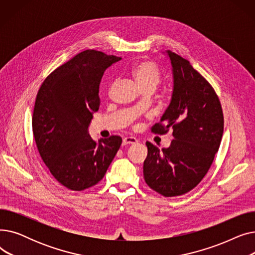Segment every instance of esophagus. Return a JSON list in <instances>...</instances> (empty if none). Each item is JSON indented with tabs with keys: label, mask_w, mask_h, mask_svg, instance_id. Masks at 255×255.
Masks as SVG:
<instances>
[{
	"label": "esophagus",
	"mask_w": 255,
	"mask_h": 255,
	"mask_svg": "<svg viewBox=\"0 0 255 255\" xmlns=\"http://www.w3.org/2000/svg\"><path fill=\"white\" fill-rule=\"evenodd\" d=\"M137 142V139L135 137H132V136H128V137H125L122 141V144L123 145H127V144H134Z\"/></svg>",
	"instance_id": "1"
}]
</instances>
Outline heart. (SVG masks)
Listing matches in <instances>:
<instances>
[{"label":"heart","instance_id":"obj_1","mask_svg":"<svg viewBox=\"0 0 255 255\" xmlns=\"http://www.w3.org/2000/svg\"><path fill=\"white\" fill-rule=\"evenodd\" d=\"M131 75L134 78L136 85L140 90L142 89H156L160 83V70L157 65L150 61H141L136 63L131 69Z\"/></svg>","mask_w":255,"mask_h":255}]
</instances>
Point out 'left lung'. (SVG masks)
<instances>
[{
	"mask_svg": "<svg viewBox=\"0 0 255 255\" xmlns=\"http://www.w3.org/2000/svg\"><path fill=\"white\" fill-rule=\"evenodd\" d=\"M173 87L170 103L152 131L172 129L170 145L159 150L146 141L143 177L150 188L165 197L192 190L208 172L223 134V113L218 96L191 64L170 50Z\"/></svg>",
	"mask_w": 255,
	"mask_h": 255,
	"instance_id": "left-lung-1",
	"label": "left lung"
}]
</instances>
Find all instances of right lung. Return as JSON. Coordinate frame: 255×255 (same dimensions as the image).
Returning a JSON list of instances; mask_svg holds the SVG:
<instances>
[{
  "instance_id": "obj_1",
  "label": "right lung",
  "mask_w": 255,
  "mask_h": 255,
  "mask_svg": "<svg viewBox=\"0 0 255 255\" xmlns=\"http://www.w3.org/2000/svg\"><path fill=\"white\" fill-rule=\"evenodd\" d=\"M120 60L85 50L51 72L38 91L32 119L37 148L51 175L70 190L100 182L122 143L117 135L97 142L89 134L103 73Z\"/></svg>"
}]
</instances>
